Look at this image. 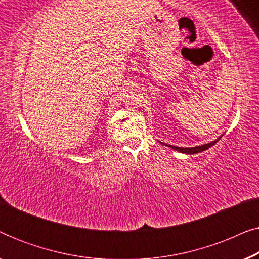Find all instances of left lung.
Masks as SVG:
<instances>
[{"label":"left lung","instance_id":"8db88e82","mask_svg":"<svg viewBox=\"0 0 259 259\" xmlns=\"http://www.w3.org/2000/svg\"><path fill=\"white\" fill-rule=\"evenodd\" d=\"M222 137H219L218 139H215L214 141H211V143L208 144H205V145H201V146H196V147H178V146H173V145H168L169 147L173 148V150L176 151H179L182 152V153H186V154H196V153H199V152H203L205 150H207V148H210L213 146V145L217 143V141L221 139ZM162 144V143H161Z\"/></svg>","mask_w":259,"mask_h":259}]
</instances>
